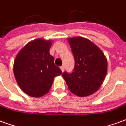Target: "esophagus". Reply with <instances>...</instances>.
<instances>
[{
  "instance_id": "esophagus-1",
  "label": "esophagus",
  "mask_w": 126,
  "mask_h": 126,
  "mask_svg": "<svg viewBox=\"0 0 126 126\" xmlns=\"http://www.w3.org/2000/svg\"><path fill=\"white\" fill-rule=\"evenodd\" d=\"M60 68H61V71L63 72V71H64V69H65V67L63 65V66H61Z\"/></svg>"
}]
</instances>
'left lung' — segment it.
Masks as SVG:
<instances>
[{"label": "left lung", "instance_id": "8db88e82", "mask_svg": "<svg viewBox=\"0 0 126 126\" xmlns=\"http://www.w3.org/2000/svg\"><path fill=\"white\" fill-rule=\"evenodd\" d=\"M75 59L74 71L63 77L70 92L79 97L96 93L107 73V58L90 40L80 36L67 39Z\"/></svg>", "mask_w": 126, "mask_h": 126}]
</instances>
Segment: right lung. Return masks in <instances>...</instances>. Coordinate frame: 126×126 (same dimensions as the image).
Wrapping results in <instances>:
<instances>
[{
  "label": "right lung",
  "mask_w": 126,
  "mask_h": 126,
  "mask_svg": "<svg viewBox=\"0 0 126 126\" xmlns=\"http://www.w3.org/2000/svg\"><path fill=\"white\" fill-rule=\"evenodd\" d=\"M51 40L38 38L30 42L16 56L13 73L23 92L32 97H40L49 92L54 78L62 71L50 55Z\"/></svg>",
  "instance_id": "add662e5"
}]
</instances>
